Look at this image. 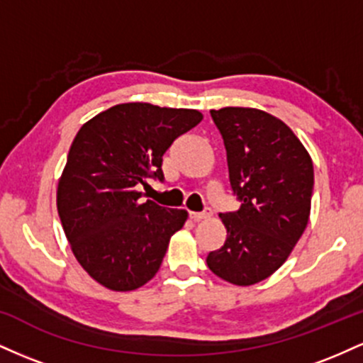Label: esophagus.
I'll list each match as a JSON object with an SVG mask.
<instances>
[{"mask_svg":"<svg viewBox=\"0 0 363 363\" xmlns=\"http://www.w3.org/2000/svg\"><path fill=\"white\" fill-rule=\"evenodd\" d=\"M189 216H191V220H194V222H199V220L210 218V216H211V210H210V208H206L205 211H199V213H194V211H191Z\"/></svg>","mask_w":363,"mask_h":363,"instance_id":"obj_1","label":"esophagus"}]
</instances>
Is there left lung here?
Instances as JSON below:
<instances>
[{"instance_id":"obj_1","label":"left lung","mask_w":363,"mask_h":363,"mask_svg":"<svg viewBox=\"0 0 363 363\" xmlns=\"http://www.w3.org/2000/svg\"><path fill=\"white\" fill-rule=\"evenodd\" d=\"M210 114L240 208L220 213L227 239L206 264L222 280L249 286L272 277L306 230L314 167L295 133L268 112L223 107Z\"/></svg>"}]
</instances>
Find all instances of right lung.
<instances>
[{"mask_svg": "<svg viewBox=\"0 0 363 363\" xmlns=\"http://www.w3.org/2000/svg\"><path fill=\"white\" fill-rule=\"evenodd\" d=\"M194 109L119 104L80 128L57 182V213L82 268L114 291L152 280L186 210L141 201L140 184L164 181L162 157L201 123Z\"/></svg>", "mask_w": 363, "mask_h": 363, "instance_id": "obj_1", "label": "right lung"}]
</instances>
